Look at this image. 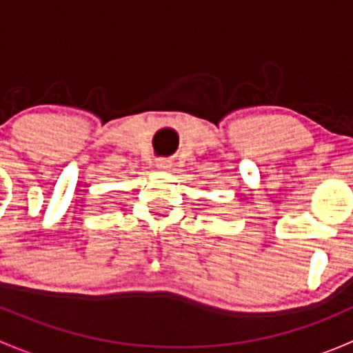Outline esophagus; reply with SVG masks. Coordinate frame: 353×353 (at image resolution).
<instances>
[{
  "label": "esophagus",
  "mask_w": 353,
  "mask_h": 353,
  "mask_svg": "<svg viewBox=\"0 0 353 353\" xmlns=\"http://www.w3.org/2000/svg\"><path fill=\"white\" fill-rule=\"evenodd\" d=\"M155 165L159 167V169H169V167L172 165V162H170L169 159H163V157H160V159L155 160Z\"/></svg>",
  "instance_id": "34e87169"
}]
</instances>
